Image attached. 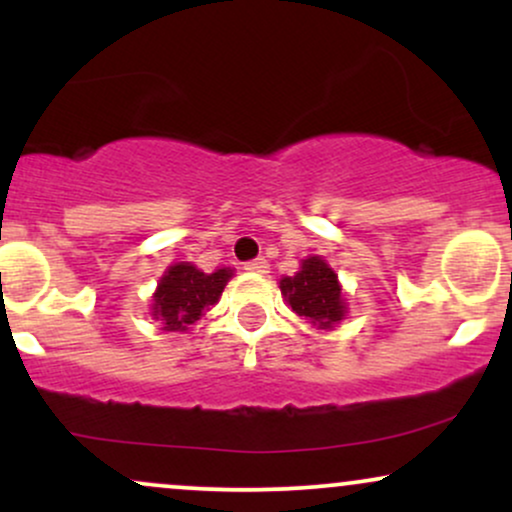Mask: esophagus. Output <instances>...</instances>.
<instances>
[{"mask_svg": "<svg viewBox=\"0 0 512 512\" xmlns=\"http://www.w3.org/2000/svg\"><path fill=\"white\" fill-rule=\"evenodd\" d=\"M245 269H248V272H255V274H264L269 269V264H267V260H264V257H257V260L245 262Z\"/></svg>", "mask_w": 512, "mask_h": 512, "instance_id": "1", "label": "esophagus"}]
</instances>
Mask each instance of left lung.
Instances as JSON below:
<instances>
[{"label":"left lung","instance_id":"1","mask_svg":"<svg viewBox=\"0 0 512 512\" xmlns=\"http://www.w3.org/2000/svg\"><path fill=\"white\" fill-rule=\"evenodd\" d=\"M281 293L289 298L293 313L313 325L332 327L344 317L342 286H339L337 274L320 257H308L296 276H284Z\"/></svg>","mask_w":512,"mask_h":512}]
</instances>
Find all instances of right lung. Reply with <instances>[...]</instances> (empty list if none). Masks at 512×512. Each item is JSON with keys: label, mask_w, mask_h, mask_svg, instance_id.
Listing matches in <instances>:
<instances>
[{"label": "right lung", "mask_w": 512, "mask_h": 512, "mask_svg": "<svg viewBox=\"0 0 512 512\" xmlns=\"http://www.w3.org/2000/svg\"><path fill=\"white\" fill-rule=\"evenodd\" d=\"M231 269H216L214 274L199 272L195 264H173L163 274L154 293V315L161 320L163 330L185 332L195 325L199 315L219 301L223 286L231 279Z\"/></svg>", "instance_id": "1"}]
</instances>
